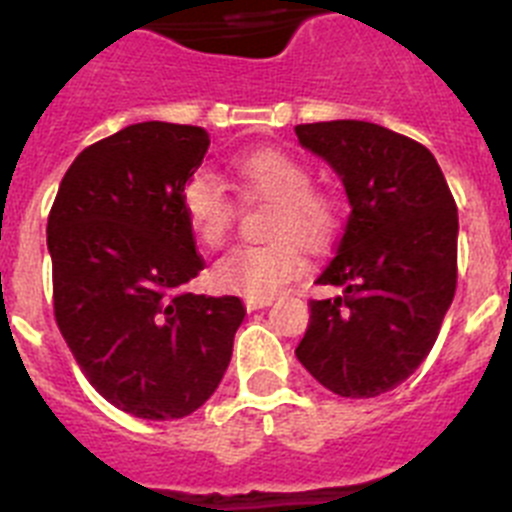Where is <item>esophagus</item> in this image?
I'll return each instance as SVG.
<instances>
[{
  "instance_id": "esophagus-1",
  "label": "esophagus",
  "mask_w": 512,
  "mask_h": 512,
  "mask_svg": "<svg viewBox=\"0 0 512 512\" xmlns=\"http://www.w3.org/2000/svg\"><path fill=\"white\" fill-rule=\"evenodd\" d=\"M271 305V297H266V300H251L248 297L246 300V310H264V307Z\"/></svg>"
}]
</instances>
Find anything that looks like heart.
<instances>
[{
	"label": "heart",
	"mask_w": 512,
	"mask_h": 512,
	"mask_svg": "<svg viewBox=\"0 0 512 512\" xmlns=\"http://www.w3.org/2000/svg\"><path fill=\"white\" fill-rule=\"evenodd\" d=\"M238 187L274 200L269 220L271 243L235 246L215 261L210 279L220 292L251 300L274 297L302 274V251L323 253L341 230V202L333 192L312 187L305 161L279 148H256L233 161ZM182 210L197 241L223 246L235 220V202L210 171H197L182 187Z\"/></svg>",
	"instance_id": "heart-1"
}]
</instances>
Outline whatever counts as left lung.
<instances>
[{"label":"left lung","instance_id":"obj_1","mask_svg":"<svg viewBox=\"0 0 512 512\" xmlns=\"http://www.w3.org/2000/svg\"><path fill=\"white\" fill-rule=\"evenodd\" d=\"M297 138L343 179L351 215L310 300L297 359L325 390L377 397L431 354L456 292L459 215L423 143L364 120L297 125Z\"/></svg>","mask_w":512,"mask_h":512}]
</instances>
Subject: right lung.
I'll return each instance as SVG.
<instances>
[{"label": "right lung", "instance_id": "add662e5", "mask_svg": "<svg viewBox=\"0 0 512 512\" xmlns=\"http://www.w3.org/2000/svg\"><path fill=\"white\" fill-rule=\"evenodd\" d=\"M210 135L138 122L74 158L48 215L53 315L94 390L146 420L210 400L246 318L238 297L184 292L205 269L182 187Z\"/></svg>", "mask_w": 512, "mask_h": 512}]
</instances>
